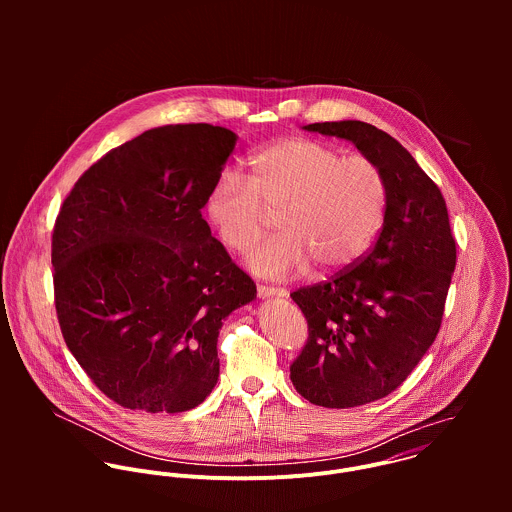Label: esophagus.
Returning a JSON list of instances; mask_svg holds the SVG:
<instances>
[{"mask_svg": "<svg viewBox=\"0 0 512 512\" xmlns=\"http://www.w3.org/2000/svg\"><path fill=\"white\" fill-rule=\"evenodd\" d=\"M258 295H260V297H270V295L286 297L288 290H286V288H278V286H264V284H258Z\"/></svg>", "mask_w": 512, "mask_h": 512, "instance_id": "obj_1", "label": "esophagus"}]
</instances>
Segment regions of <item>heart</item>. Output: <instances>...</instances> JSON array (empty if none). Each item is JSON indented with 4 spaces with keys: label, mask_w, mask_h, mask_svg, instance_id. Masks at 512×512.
<instances>
[{
    "label": "heart",
    "mask_w": 512,
    "mask_h": 512,
    "mask_svg": "<svg viewBox=\"0 0 512 512\" xmlns=\"http://www.w3.org/2000/svg\"><path fill=\"white\" fill-rule=\"evenodd\" d=\"M250 179L222 171L207 213L222 244L246 252L280 213L282 234L248 254L254 272L288 278L315 264L331 274L355 264L372 244L388 207V183L366 155H343L317 140H282L250 157Z\"/></svg>",
    "instance_id": "1"
}]
</instances>
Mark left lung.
<instances>
[{"mask_svg": "<svg viewBox=\"0 0 512 512\" xmlns=\"http://www.w3.org/2000/svg\"><path fill=\"white\" fill-rule=\"evenodd\" d=\"M353 142L388 183L372 248L331 280L292 293L307 341L290 366L295 390L315 406L355 408L394 392L432 347L455 270L445 199L410 151L359 120L305 126Z\"/></svg>", "mask_w": 512, "mask_h": 512, "instance_id": "left-lung-1", "label": "left lung"}]
</instances>
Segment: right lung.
Wrapping results in <instances>:
<instances>
[{"mask_svg":"<svg viewBox=\"0 0 512 512\" xmlns=\"http://www.w3.org/2000/svg\"><path fill=\"white\" fill-rule=\"evenodd\" d=\"M234 144L211 124L147 130L90 165L55 220L61 333L124 408L199 406L219 380L222 319L256 297L201 215Z\"/></svg>","mask_w":512,"mask_h":512,"instance_id":"right-lung-1","label":"right lung"}]
</instances>
